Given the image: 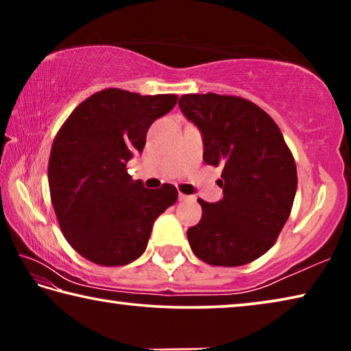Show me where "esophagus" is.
I'll list each match as a JSON object with an SVG mask.
<instances>
[{"label": "esophagus", "instance_id": "obj_1", "mask_svg": "<svg viewBox=\"0 0 351 351\" xmlns=\"http://www.w3.org/2000/svg\"><path fill=\"white\" fill-rule=\"evenodd\" d=\"M187 199H192V197H189V195L180 192V201H187Z\"/></svg>", "mask_w": 351, "mask_h": 351}]
</instances>
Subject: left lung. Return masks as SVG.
Segmentation results:
<instances>
[{"instance_id":"1","label":"left lung","mask_w":351,"mask_h":351,"mask_svg":"<svg viewBox=\"0 0 351 351\" xmlns=\"http://www.w3.org/2000/svg\"><path fill=\"white\" fill-rule=\"evenodd\" d=\"M180 108L203 133L206 164L221 165L223 199L187 230L193 254L212 266H241L274 246L293 209L297 169L268 112L228 94H184Z\"/></svg>"}]
</instances>
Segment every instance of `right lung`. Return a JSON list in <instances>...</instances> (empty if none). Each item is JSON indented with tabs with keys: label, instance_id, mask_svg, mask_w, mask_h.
<instances>
[{
	"label": "right lung",
	"instance_id": "right-lung-1",
	"mask_svg": "<svg viewBox=\"0 0 351 351\" xmlns=\"http://www.w3.org/2000/svg\"><path fill=\"white\" fill-rule=\"evenodd\" d=\"M176 102V94L106 88L58 130L47 165L51 201L62 234L82 257L100 266L132 263L144 254L154 219L176 203L175 186L145 189L127 171L148 128Z\"/></svg>",
	"mask_w": 351,
	"mask_h": 351
}]
</instances>
